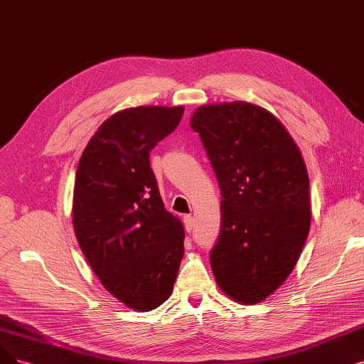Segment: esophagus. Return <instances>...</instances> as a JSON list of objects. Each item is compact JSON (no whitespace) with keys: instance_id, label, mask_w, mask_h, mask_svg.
Listing matches in <instances>:
<instances>
[{"instance_id":"esophagus-1","label":"esophagus","mask_w":364,"mask_h":364,"mask_svg":"<svg viewBox=\"0 0 364 364\" xmlns=\"http://www.w3.org/2000/svg\"><path fill=\"white\" fill-rule=\"evenodd\" d=\"M183 224H185V230L188 232H191L194 230V218L191 215H185L183 216Z\"/></svg>"}]
</instances>
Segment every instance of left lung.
I'll return each mask as SVG.
<instances>
[{"instance_id":"left-lung-1","label":"left lung","mask_w":364,"mask_h":364,"mask_svg":"<svg viewBox=\"0 0 364 364\" xmlns=\"http://www.w3.org/2000/svg\"><path fill=\"white\" fill-rule=\"evenodd\" d=\"M191 127L221 190V231L210 251L216 284L239 303L264 300L293 272L308 237L306 164L281 121L245 101L201 106Z\"/></svg>"}]
</instances>
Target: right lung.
I'll use <instances>...</instances> for the list:
<instances>
[{
  "instance_id": "obj_1",
  "label": "right lung",
  "mask_w": 364,
  "mask_h": 364,
  "mask_svg": "<svg viewBox=\"0 0 364 364\" xmlns=\"http://www.w3.org/2000/svg\"><path fill=\"white\" fill-rule=\"evenodd\" d=\"M183 107L140 106L112 114L85 148L73 193L80 250L107 291L134 311L171 294L183 225L166 210L149 152L179 125Z\"/></svg>"
}]
</instances>
